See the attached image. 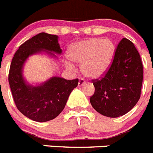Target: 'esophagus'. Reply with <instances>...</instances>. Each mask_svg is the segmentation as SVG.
<instances>
[{"label":"esophagus","instance_id":"esophagus-1","mask_svg":"<svg viewBox=\"0 0 153 153\" xmlns=\"http://www.w3.org/2000/svg\"><path fill=\"white\" fill-rule=\"evenodd\" d=\"M85 83V80L83 78H80L78 81V86H82Z\"/></svg>","mask_w":153,"mask_h":153}]
</instances>
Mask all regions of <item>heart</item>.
I'll use <instances>...</instances> for the list:
<instances>
[{
	"instance_id": "1",
	"label": "heart",
	"mask_w": 153,
	"mask_h": 153,
	"mask_svg": "<svg viewBox=\"0 0 153 153\" xmlns=\"http://www.w3.org/2000/svg\"><path fill=\"white\" fill-rule=\"evenodd\" d=\"M115 55V46L112 41L102 38H89L73 44L68 51V58L81 64V71L90 78L103 75L111 66ZM67 65L72 68V64Z\"/></svg>"
}]
</instances>
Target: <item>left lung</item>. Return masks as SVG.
Masks as SVG:
<instances>
[{
	"instance_id": "8db88e82",
	"label": "left lung",
	"mask_w": 153,
	"mask_h": 153,
	"mask_svg": "<svg viewBox=\"0 0 153 153\" xmlns=\"http://www.w3.org/2000/svg\"><path fill=\"white\" fill-rule=\"evenodd\" d=\"M143 68L140 56L130 40L122 38L109 70L92 82L90 98L94 109L110 118L122 116L134 107L140 97Z\"/></svg>"
}]
</instances>
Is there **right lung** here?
<instances>
[{"label": "right lung", "mask_w": 153, "mask_h": 153, "mask_svg": "<svg viewBox=\"0 0 153 153\" xmlns=\"http://www.w3.org/2000/svg\"><path fill=\"white\" fill-rule=\"evenodd\" d=\"M44 50L61 53L58 37L41 32L23 43L13 57L8 75L16 108L27 118L38 122H48L58 116L78 83V78L66 80L53 77L40 86L26 85L22 75L24 62L30 55Z\"/></svg>", "instance_id": "obj_1"}]
</instances>
